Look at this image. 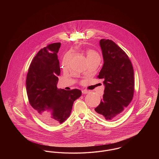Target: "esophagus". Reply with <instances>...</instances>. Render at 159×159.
Segmentation results:
<instances>
[{"label": "esophagus", "instance_id": "1", "mask_svg": "<svg viewBox=\"0 0 159 159\" xmlns=\"http://www.w3.org/2000/svg\"><path fill=\"white\" fill-rule=\"evenodd\" d=\"M82 93H84V94H87V93H89V91H87V90H82Z\"/></svg>", "mask_w": 159, "mask_h": 159}]
</instances>
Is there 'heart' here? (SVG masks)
I'll return each instance as SVG.
<instances>
[{
  "instance_id": "obj_1",
  "label": "heart",
  "mask_w": 159,
  "mask_h": 159,
  "mask_svg": "<svg viewBox=\"0 0 159 159\" xmlns=\"http://www.w3.org/2000/svg\"><path fill=\"white\" fill-rule=\"evenodd\" d=\"M99 57L98 53H97L96 51H95L94 50H92V49H88L86 51V57H87V59L88 60L91 59V58H95V57ZM68 57H69V53H66L64 58H63V60H62V64L64 65H66L67 63V61H68Z\"/></svg>"
}]
</instances>
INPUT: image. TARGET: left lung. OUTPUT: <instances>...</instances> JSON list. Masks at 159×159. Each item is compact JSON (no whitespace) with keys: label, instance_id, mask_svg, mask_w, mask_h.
<instances>
[{"label":"left lung","instance_id":"left-lung-1","mask_svg":"<svg viewBox=\"0 0 159 159\" xmlns=\"http://www.w3.org/2000/svg\"><path fill=\"white\" fill-rule=\"evenodd\" d=\"M99 45L104 64L98 77L104 80L105 89L95 110L101 117L114 120L121 116L133 98L134 68L128 56L113 41L102 39Z\"/></svg>","mask_w":159,"mask_h":159}]
</instances>
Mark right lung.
<instances>
[{
  "label": "right lung",
  "instance_id": "obj_1",
  "mask_svg": "<svg viewBox=\"0 0 159 159\" xmlns=\"http://www.w3.org/2000/svg\"><path fill=\"white\" fill-rule=\"evenodd\" d=\"M60 43L50 44L40 49L31 62L26 78L29 102L39 118L54 126L64 122L70 116L75 101L82 92L75 89H58L60 75L57 53Z\"/></svg>",
  "mask_w": 159,
  "mask_h": 159
}]
</instances>
